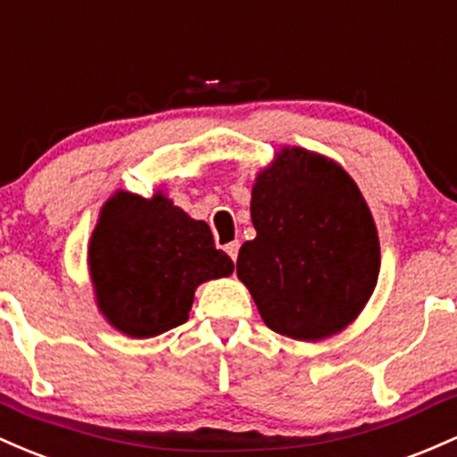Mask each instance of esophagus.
Here are the masks:
<instances>
[{"mask_svg": "<svg viewBox=\"0 0 457 457\" xmlns=\"http://www.w3.org/2000/svg\"><path fill=\"white\" fill-rule=\"evenodd\" d=\"M227 254L230 256V259H233V263L235 261H237V254H239V242H230V244H227Z\"/></svg>", "mask_w": 457, "mask_h": 457, "instance_id": "34e87169", "label": "esophagus"}]
</instances>
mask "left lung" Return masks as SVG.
I'll list each match as a JSON object with an SVG mask.
<instances>
[{"instance_id": "left-lung-1", "label": "left lung", "mask_w": 457, "mask_h": 457, "mask_svg": "<svg viewBox=\"0 0 457 457\" xmlns=\"http://www.w3.org/2000/svg\"><path fill=\"white\" fill-rule=\"evenodd\" d=\"M250 215L256 237L239 248L237 276L265 326L317 341L350 324L380 271L376 224L350 174L285 148L256 177Z\"/></svg>"}]
</instances>
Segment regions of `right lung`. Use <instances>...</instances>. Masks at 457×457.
<instances>
[{
  "mask_svg": "<svg viewBox=\"0 0 457 457\" xmlns=\"http://www.w3.org/2000/svg\"><path fill=\"white\" fill-rule=\"evenodd\" d=\"M99 309L136 339L187 321L194 291L233 271L203 220L163 198L118 192L105 203L88 250Z\"/></svg>",
  "mask_w": 457,
  "mask_h": 457,
  "instance_id": "obj_1",
  "label": "right lung"
}]
</instances>
